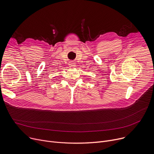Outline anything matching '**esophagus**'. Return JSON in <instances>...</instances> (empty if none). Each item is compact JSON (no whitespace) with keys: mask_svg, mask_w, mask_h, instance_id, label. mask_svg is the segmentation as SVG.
I'll return each instance as SVG.
<instances>
[{"mask_svg":"<svg viewBox=\"0 0 154 154\" xmlns=\"http://www.w3.org/2000/svg\"><path fill=\"white\" fill-rule=\"evenodd\" d=\"M69 67L70 68H75V66H76V63H75V62H71L70 63H69Z\"/></svg>","mask_w":154,"mask_h":154,"instance_id":"obj_1","label":"esophagus"}]
</instances>
